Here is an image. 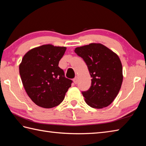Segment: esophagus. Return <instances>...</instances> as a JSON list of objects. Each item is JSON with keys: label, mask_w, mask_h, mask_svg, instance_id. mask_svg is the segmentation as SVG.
I'll return each instance as SVG.
<instances>
[{"label": "esophagus", "mask_w": 146, "mask_h": 146, "mask_svg": "<svg viewBox=\"0 0 146 146\" xmlns=\"http://www.w3.org/2000/svg\"><path fill=\"white\" fill-rule=\"evenodd\" d=\"M73 82L75 83V84H77V83H78V78H77L76 76L73 79Z\"/></svg>", "instance_id": "34e87169"}]
</instances>
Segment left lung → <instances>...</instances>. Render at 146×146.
I'll use <instances>...</instances> for the list:
<instances>
[{
	"mask_svg": "<svg viewBox=\"0 0 146 146\" xmlns=\"http://www.w3.org/2000/svg\"><path fill=\"white\" fill-rule=\"evenodd\" d=\"M75 52L85 61L92 77V85L82 94L90 107L103 108L119 94L123 81L122 65L115 52L100 43L77 47Z\"/></svg>",
	"mask_w": 146,
	"mask_h": 146,
	"instance_id": "8db88e82",
	"label": "left lung"
}]
</instances>
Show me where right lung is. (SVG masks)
<instances>
[{
	"instance_id": "add662e5",
	"label": "right lung",
	"mask_w": 146,
	"mask_h": 146,
	"mask_svg": "<svg viewBox=\"0 0 146 146\" xmlns=\"http://www.w3.org/2000/svg\"><path fill=\"white\" fill-rule=\"evenodd\" d=\"M66 48L44 44L34 48L24 54L19 73L27 95L38 106L50 108L64 100L72 81L64 76L58 66Z\"/></svg>"
}]
</instances>
